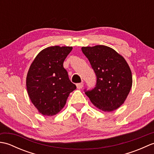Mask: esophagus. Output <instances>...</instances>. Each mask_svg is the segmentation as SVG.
I'll return each mask as SVG.
<instances>
[{
  "mask_svg": "<svg viewBox=\"0 0 154 154\" xmlns=\"http://www.w3.org/2000/svg\"><path fill=\"white\" fill-rule=\"evenodd\" d=\"M76 85H77V88L78 89H81L83 87V83H77Z\"/></svg>",
  "mask_w": 154,
  "mask_h": 154,
  "instance_id": "obj_1",
  "label": "esophagus"
}]
</instances>
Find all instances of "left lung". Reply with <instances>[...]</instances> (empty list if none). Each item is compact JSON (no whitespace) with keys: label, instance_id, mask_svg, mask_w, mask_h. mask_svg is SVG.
Wrapping results in <instances>:
<instances>
[{"label":"left lung","instance_id":"obj_1","mask_svg":"<svg viewBox=\"0 0 154 154\" xmlns=\"http://www.w3.org/2000/svg\"><path fill=\"white\" fill-rule=\"evenodd\" d=\"M95 72L97 84L85 94L91 102L104 112H111L122 105L132 85L128 64L112 48L103 45L81 48Z\"/></svg>","mask_w":154,"mask_h":154}]
</instances>
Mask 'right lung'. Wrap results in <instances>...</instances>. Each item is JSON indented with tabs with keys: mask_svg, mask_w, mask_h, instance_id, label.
<instances>
[{
	"mask_svg": "<svg viewBox=\"0 0 154 154\" xmlns=\"http://www.w3.org/2000/svg\"><path fill=\"white\" fill-rule=\"evenodd\" d=\"M72 49L58 45L45 48L36 55L29 68L28 94L42 115L51 116L60 112L69 94L76 89L63 65Z\"/></svg>",
	"mask_w": 154,
	"mask_h": 154,
	"instance_id": "right-lung-1",
	"label": "right lung"
}]
</instances>
